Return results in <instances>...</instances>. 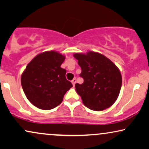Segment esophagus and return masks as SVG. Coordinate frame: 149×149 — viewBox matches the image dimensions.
<instances>
[{
	"mask_svg": "<svg viewBox=\"0 0 149 149\" xmlns=\"http://www.w3.org/2000/svg\"><path fill=\"white\" fill-rule=\"evenodd\" d=\"M76 81H77V79L75 78H73L72 80H71V82H72V84H73V86H75V84H76Z\"/></svg>",
	"mask_w": 149,
	"mask_h": 149,
	"instance_id": "esophagus-1",
	"label": "esophagus"
}]
</instances>
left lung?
I'll list each match as a JSON object with an SVG mask.
<instances>
[{
  "label": "left lung",
  "instance_id": "8db88e82",
  "mask_svg": "<svg viewBox=\"0 0 149 149\" xmlns=\"http://www.w3.org/2000/svg\"><path fill=\"white\" fill-rule=\"evenodd\" d=\"M82 69V84L76 83V92L85 106L92 110L102 111L116 102L122 85V77L117 67L104 55L88 52L86 54H75Z\"/></svg>",
  "mask_w": 149,
  "mask_h": 149
}]
</instances>
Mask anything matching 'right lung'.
<instances>
[{
  "instance_id": "right-lung-1",
  "label": "right lung",
  "mask_w": 149,
  "mask_h": 149,
  "mask_svg": "<svg viewBox=\"0 0 149 149\" xmlns=\"http://www.w3.org/2000/svg\"><path fill=\"white\" fill-rule=\"evenodd\" d=\"M65 57L54 51L35 57L26 67L21 84L28 100L41 110H51L63 102L73 86L66 79V70L61 67Z\"/></svg>"
}]
</instances>
